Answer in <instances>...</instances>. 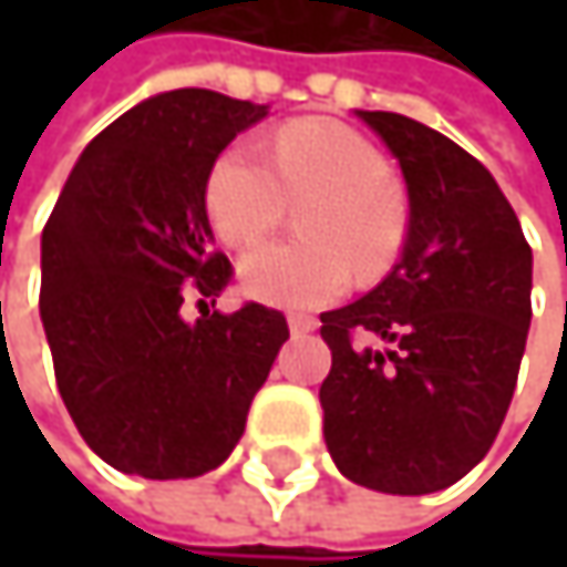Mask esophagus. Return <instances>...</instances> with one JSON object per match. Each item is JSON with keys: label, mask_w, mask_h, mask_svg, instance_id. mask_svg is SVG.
I'll return each instance as SVG.
<instances>
[{"label": "esophagus", "mask_w": 567, "mask_h": 567, "mask_svg": "<svg viewBox=\"0 0 567 567\" xmlns=\"http://www.w3.org/2000/svg\"><path fill=\"white\" fill-rule=\"evenodd\" d=\"M318 328V321L315 318H308V315H291L288 318V331L298 338V334H308V331H315Z\"/></svg>", "instance_id": "obj_1"}]
</instances>
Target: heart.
<instances>
[{
    "label": "heart",
    "mask_w": 567,
    "mask_h": 567,
    "mask_svg": "<svg viewBox=\"0 0 567 567\" xmlns=\"http://www.w3.org/2000/svg\"><path fill=\"white\" fill-rule=\"evenodd\" d=\"M381 154L331 121H298L279 131L272 164L256 144L226 147L206 179V213L229 246H252L301 206V243H266L243 256L246 295L279 308H321L341 298L354 267L374 279L394 266L403 206L381 183Z\"/></svg>",
    "instance_id": "b5f03b06"
}]
</instances>
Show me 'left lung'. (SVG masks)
I'll use <instances>...</instances> for the list:
<instances>
[{"label": "left lung", "mask_w": 567, "mask_h": 567, "mask_svg": "<svg viewBox=\"0 0 567 567\" xmlns=\"http://www.w3.org/2000/svg\"><path fill=\"white\" fill-rule=\"evenodd\" d=\"M358 117L403 171L410 226L394 272L321 315L324 443L351 483L423 496L463 480L506 420L532 321V249L473 154L403 114Z\"/></svg>", "instance_id": "obj_1"}]
</instances>
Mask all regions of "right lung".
<instances>
[{
	"label": "right lung",
	"mask_w": 567,
	"mask_h": 567,
	"mask_svg": "<svg viewBox=\"0 0 567 567\" xmlns=\"http://www.w3.org/2000/svg\"><path fill=\"white\" fill-rule=\"evenodd\" d=\"M266 104L206 87L141 101L78 157L42 233L39 311L58 394L114 470L193 480L246 430L288 338L282 311L178 318L186 293L216 301L233 266L213 249L206 179Z\"/></svg>",
	"instance_id": "right-lung-1"
}]
</instances>
